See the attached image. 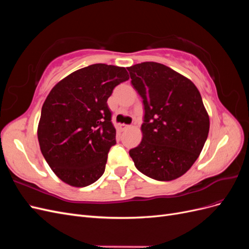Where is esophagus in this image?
Segmentation results:
<instances>
[{
    "mask_svg": "<svg viewBox=\"0 0 249 249\" xmlns=\"http://www.w3.org/2000/svg\"><path fill=\"white\" fill-rule=\"evenodd\" d=\"M130 127V125L129 124H120L119 125V129L122 130V131H125L126 129H129Z\"/></svg>",
    "mask_w": 249,
    "mask_h": 249,
    "instance_id": "esophagus-1",
    "label": "esophagus"
}]
</instances>
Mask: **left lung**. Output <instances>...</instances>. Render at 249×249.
Segmentation results:
<instances>
[{
    "label": "left lung",
    "mask_w": 249,
    "mask_h": 249,
    "mask_svg": "<svg viewBox=\"0 0 249 249\" xmlns=\"http://www.w3.org/2000/svg\"><path fill=\"white\" fill-rule=\"evenodd\" d=\"M127 71L144 106L142 141L130 150L135 166L157 180L182 177L196 161L210 129L198 89L161 63L142 62Z\"/></svg>",
    "instance_id": "obj_1"
}]
</instances>
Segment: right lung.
Wrapping results in <instances>:
<instances>
[{"label":"right lung","instance_id":"right-lung-1","mask_svg":"<svg viewBox=\"0 0 249 249\" xmlns=\"http://www.w3.org/2000/svg\"><path fill=\"white\" fill-rule=\"evenodd\" d=\"M127 80L124 67L97 63L73 71L51 90L37 136L44 159L64 183L86 187L103 176L116 144L107 101Z\"/></svg>","mask_w":249,"mask_h":249}]
</instances>
